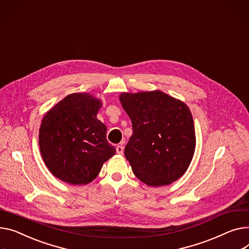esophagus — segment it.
<instances>
[{
	"mask_svg": "<svg viewBox=\"0 0 249 249\" xmlns=\"http://www.w3.org/2000/svg\"><path fill=\"white\" fill-rule=\"evenodd\" d=\"M116 152H117L118 154H123L124 152V147L122 145H118L117 147H116Z\"/></svg>",
	"mask_w": 249,
	"mask_h": 249,
	"instance_id": "esophagus-1",
	"label": "esophagus"
}]
</instances>
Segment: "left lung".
Segmentation results:
<instances>
[{"mask_svg":"<svg viewBox=\"0 0 249 249\" xmlns=\"http://www.w3.org/2000/svg\"><path fill=\"white\" fill-rule=\"evenodd\" d=\"M119 100L133 128L124 154L134 175L152 187L173 183L187 171L195 151L188 106L160 90L123 92Z\"/></svg>","mask_w":249,"mask_h":249,"instance_id":"1","label":"left lung"}]
</instances>
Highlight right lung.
<instances>
[{"label": "right lung", "instance_id": "1", "mask_svg": "<svg viewBox=\"0 0 249 249\" xmlns=\"http://www.w3.org/2000/svg\"><path fill=\"white\" fill-rule=\"evenodd\" d=\"M101 99L72 93L50 109L39 130V145L46 166L71 185L93 181L116 149L106 139L107 127L97 119Z\"/></svg>", "mask_w": 249, "mask_h": 249}]
</instances>
